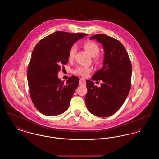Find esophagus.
I'll use <instances>...</instances> for the list:
<instances>
[{"mask_svg": "<svg viewBox=\"0 0 159 159\" xmlns=\"http://www.w3.org/2000/svg\"><path fill=\"white\" fill-rule=\"evenodd\" d=\"M86 84V80L83 78H81L79 81V84L82 85V84Z\"/></svg>", "mask_w": 159, "mask_h": 159, "instance_id": "34e87169", "label": "esophagus"}]
</instances>
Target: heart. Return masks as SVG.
I'll list each match as a JSON object with an SVG mask.
<instances>
[{"instance_id": "1", "label": "heart", "mask_w": 159, "mask_h": 159, "mask_svg": "<svg viewBox=\"0 0 159 159\" xmlns=\"http://www.w3.org/2000/svg\"><path fill=\"white\" fill-rule=\"evenodd\" d=\"M83 47L85 50L91 55L92 57H94V60L99 62L101 61V58L98 55L99 52V47L97 43L92 41L86 42L83 43ZM77 51V47L76 45H73L70 49L68 51V60H73ZM93 68L91 67H84V66H79L74 70V73L79 76H82L84 77H88L89 75L92 72Z\"/></svg>"}]
</instances>
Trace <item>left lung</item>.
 Masks as SVG:
<instances>
[{
	"label": "left lung",
	"mask_w": 159,
	"mask_h": 159,
	"mask_svg": "<svg viewBox=\"0 0 159 159\" xmlns=\"http://www.w3.org/2000/svg\"><path fill=\"white\" fill-rule=\"evenodd\" d=\"M101 43L104 49L103 66L92 76V80H102L101 87L86 80L88 92L85 102L95 116L106 117L116 113L128 95L131 86L132 64L121 42L106 34L91 36Z\"/></svg>",
	"instance_id": "8db88e82"
}]
</instances>
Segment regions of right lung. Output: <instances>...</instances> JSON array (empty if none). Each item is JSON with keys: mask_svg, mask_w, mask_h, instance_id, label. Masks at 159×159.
Masks as SVG:
<instances>
[{"mask_svg": "<svg viewBox=\"0 0 159 159\" xmlns=\"http://www.w3.org/2000/svg\"><path fill=\"white\" fill-rule=\"evenodd\" d=\"M84 33L56 31L40 40L34 47L27 70L32 102L39 112L55 116L68 109L79 79L70 77L64 83L58 77L61 66L68 61V51Z\"/></svg>", "mask_w": 159, "mask_h": 159, "instance_id": "add662e5", "label": "right lung"}]
</instances>
